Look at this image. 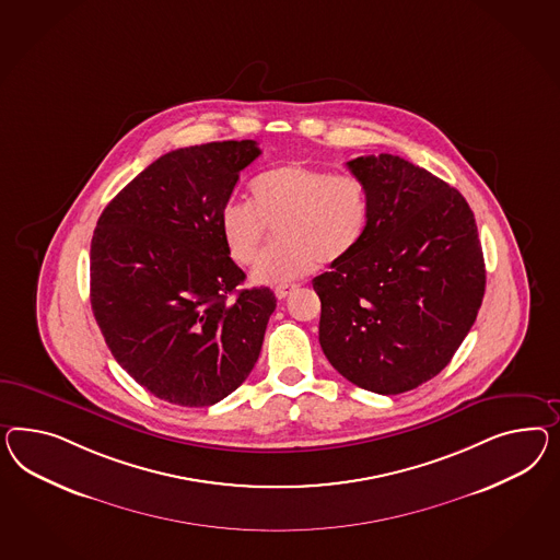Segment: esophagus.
I'll return each mask as SVG.
<instances>
[{"label": "esophagus", "instance_id": "esophagus-1", "mask_svg": "<svg viewBox=\"0 0 560 560\" xmlns=\"http://www.w3.org/2000/svg\"><path fill=\"white\" fill-rule=\"evenodd\" d=\"M295 289H298V285H293V283H283V285H277V288H275V295H277L279 300H285Z\"/></svg>", "mask_w": 560, "mask_h": 560}]
</instances>
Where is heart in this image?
<instances>
[{"instance_id": "heart-1", "label": "heart", "mask_w": 560, "mask_h": 560, "mask_svg": "<svg viewBox=\"0 0 560 560\" xmlns=\"http://www.w3.org/2000/svg\"><path fill=\"white\" fill-rule=\"evenodd\" d=\"M253 201L230 199L220 230L230 257L250 265L277 228L279 244L253 269V281L277 285L340 262L361 244L369 224V194L361 179L318 166L288 163L260 173L250 185Z\"/></svg>"}]
</instances>
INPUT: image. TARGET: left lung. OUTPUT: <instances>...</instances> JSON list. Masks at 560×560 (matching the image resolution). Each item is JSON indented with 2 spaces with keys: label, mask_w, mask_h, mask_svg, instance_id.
Masks as SVG:
<instances>
[{
  "label": "left lung",
  "mask_w": 560,
  "mask_h": 560,
  "mask_svg": "<svg viewBox=\"0 0 560 560\" xmlns=\"http://www.w3.org/2000/svg\"><path fill=\"white\" fill-rule=\"evenodd\" d=\"M369 194L363 241L312 285L319 345L366 392L397 395L436 377L469 334L485 260L469 203L394 154L348 161Z\"/></svg>",
  "instance_id": "8db88e82"
}]
</instances>
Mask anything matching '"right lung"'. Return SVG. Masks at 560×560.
Here are the masks:
<instances>
[{
  "label": "right lung",
  "instance_id": "1",
  "mask_svg": "<svg viewBox=\"0 0 560 560\" xmlns=\"http://www.w3.org/2000/svg\"><path fill=\"white\" fill-rule=\"evenodd\" d=\"M255 140L166 152L114 197L91 238V310L121 369L154 397L208 408L257 363L275 312L220 230Z\"/></svg>",
  "mask_w": 560,
  "mask_h": 560
}]
</instances>
